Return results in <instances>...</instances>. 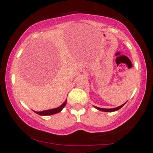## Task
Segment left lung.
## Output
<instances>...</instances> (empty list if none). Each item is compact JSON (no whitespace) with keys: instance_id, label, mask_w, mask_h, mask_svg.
<instances>
[{"instance_id":"left-lung-1","label":"left lung","mask_w":153,"mask_h":153,"mask_svg":"<svg viewBox=\"0 0 153 153\" xmlns=\"http://www.w3.org/2000/svg\"><path fill=\"white\" fill-rule=\"evenodd\" d=\"M125 104V103H124V104L122 105V106H119V107H117V108H99V107H96L95 106V108H97V109H99L100 111H106V112H109V111H117L119 109H120L122 107L124 106V105Z\"/></svg>"}]
</instances>
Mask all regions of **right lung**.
Returning a JSON list of instances; mask_svg holds the SVG:
<instances>
[{
    "label": "right lung",
    "instance_id": "right-lung-1",
    "mask_svg": "<svg viewBox=\"0 0 153 153\" xmlns=\"http://www.w3.org/2000/svg\"><path fill=\"white\" fill-rule=\"evenodd\" d=\"M66 102H64L63 104L61 105L60 106L58 107V108H53V109H50V110H46V111H34L36 112V114L39 115H42V116H47V115H52V114H57L58 112L61 111L63 108H64L65 106L66 105Z\"/></svg>",
    "mask_w": 153,
    "mask_h": 153
}]
</instances>
